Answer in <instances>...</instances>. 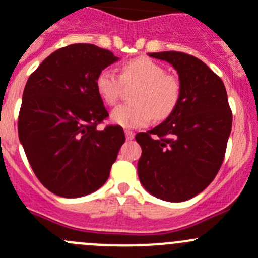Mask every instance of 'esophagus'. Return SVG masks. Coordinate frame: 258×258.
Masks as SVG:
<instances>
[{
    "mask_svg": "<svg viewBox=\"0 0 258 258\" xmlns=\"http://www.w3.org/2000/svg\"><path fill=\"white\" fill-rule=\"evenodd\" d=\"M124 134H126V139H127V140H132V139L135 138V132L134 131H130V130H126V131H124Z\"/></svg>",
    "mask_w": 258,
    "mask_h": 258,
    "instance_id": "1",
    "label": "esophagus"
}]
</instances>
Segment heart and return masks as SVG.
Masks as SVG:
<instances>
[{
  "instance_id": "1",
  "label": "heart",
  "mask_w": 258,
  "mask_h": 258,
  "mask_svg": "<svg viewBox=\"0 0 258 258\" xmlns=\"http://www.w3.org/2000/svg\"><path fill=\"white\" fill-rule=\"evenodd\" d=\"M126 87L138 86L132 94L134 104H124L112 113L114 123L126 128L146 126L154 118L163 120L180 103L181 82L173 74L149 57L141 56L122 67L120 77L112 69H103L96 77V90L108 105H115Z\"/></svg>"
}]
</instances>
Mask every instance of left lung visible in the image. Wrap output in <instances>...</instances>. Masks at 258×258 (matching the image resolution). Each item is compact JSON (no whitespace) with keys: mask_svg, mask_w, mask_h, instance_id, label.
<instances>
[{"mask_svg":"<svg viewBox=\"0 0 258 258\" xmlns=\"http://www.w3.org/2000/svg\"><path fill=\"white\" fill-rule=\"evenodd\" d=\"M149 56L172 64L180 78L177 108L159 126L139 132V178L152 196L184 202L203 191L224 162L233 114L221 78L202 60L177 51Z\"/></svg>","mask_w":258,"mask_h":258,"instance_id":"8db88e82","label":"left lung"}]
</instances>
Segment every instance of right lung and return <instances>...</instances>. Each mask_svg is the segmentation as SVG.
<instances>
[{"label":"right lung","instance_id":"right-lung-1","mask_svg":"<svg viewBox=\"0 0 258 258\" xmlns=\"http://www.w3.org/2000/svg\"><path fill=\"white\" fill-rule=\"evenodd\" d=\"M112 51L74 43L46 57L29 76L18 120L19 140L41 184L59 197L91 194L108 180L126 140L109 117L96 77L117 61Z\"/></svg>","mask_w":258,"mask_h":258}]
</instances>
